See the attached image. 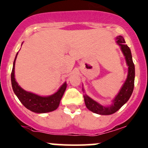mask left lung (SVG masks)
<instances>
[{"mask_svg": "<svg viewBox=\"0 0 148 148\" xmlns=\"http://www.w3.org/2000/svg\"><path fill=\"white\" fill-rule=\"evenodd\" d=\"M116 43L121 47V49L125 57V62H126L127 68V75L125 82L123 86H121L119 92L116 95L114 99L112 100V103L110 106H103L99 102L96 101L94 99H91L88 95L85 94L84 95L85 105L86 108L89 111L93 113H97L99 115H111L116 113L119 111L120 108L126 103L130 99V96L133 91L134 88V82H135V65L133 64V58H132L131 51L130 48L125 45V40L123 37L117 36L116 37ZM84 93L85 91L82 88Z\"/></svg>", "mask_w": 148, "mask_h": 148, "instance_id": "obj_1", "label": "left lung"}]
</instances>
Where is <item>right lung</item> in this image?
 <instances>
[{"instance_id":"1","label":"right lung","mask_w":148,"mask_h":148,"mask_svg":"<svg viewBox=\"0 0 148 148\" xmlns=\"http://www.w3.org/2000/svg\"><path fill=\"white\" fill-rule=\"evenodd\" d=\"M18 54V52L15 56V60L13 62V66H12L11 72V84L12 90L20 101L25 108L36 113H48V112L53 111L57 109L60 106V101L67 86L66 82H64L60 87L57 92L50 96H42L25 91L18 85L15 78V64Z\"/></svg>"}]
</instances>
